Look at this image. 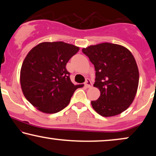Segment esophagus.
<instances>
[{
	"label": "esophagus",
	"instance_id": "1",
	"mask_svg": "<svg viewBox=\"0 0 156 156\" xmlns=\"http://www.w3.org/2000/svg\"><path fill=\"white\" fill-rule=\"evenodd\" d=\"M84 86L86 87L87 88H90V87H91V86H92V84H91V82L89 79H87L86 81H85Z\"/></svg>",
	"mask_w": 156,
	"mask_h": 156
}]
</instances>
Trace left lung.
<instances>
[{"label":"left lung","instance_id":"obj_1","mask_svg":"<svg viewBox=\"0 0 156 156\" xmlns=\"http://www.w3.org/2000/svg\"><path fill=\"white\" fill-rule=\"evenodd\" d=\"M96 71L94 86L101 92L91 101L94 109L102 116L118 115L126 110L137 92L139 72L135 58L124 47L104 43L82 49Z\"/></svg>","mask_w":156,"mask_h":156}]
</instances>
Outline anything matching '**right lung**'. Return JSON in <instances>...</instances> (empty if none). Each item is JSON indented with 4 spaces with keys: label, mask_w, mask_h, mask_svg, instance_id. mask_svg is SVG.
<instances>
[{
    "label": "right lung",
    "mask_w": 156,
    "mask_h": 156,
    "mask_svg": "<svg viewBox=\"0 0 156 156\" xmlns=\"http://www.w3.org/2000/svg\"><path fill=\"white\" fill-rule=\"evenodd\" d=\"M80 48L64 42H42L32 49L20 70V85L27 101L40 112L55 114L69 104L76 89L66 69Z\"/></svg>",
    "instance_id": "add662e5"
}]
</instances>
